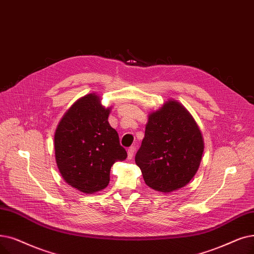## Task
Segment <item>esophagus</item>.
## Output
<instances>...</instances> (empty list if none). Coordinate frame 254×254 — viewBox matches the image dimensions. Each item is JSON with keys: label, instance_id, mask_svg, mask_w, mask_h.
Instances as JSON below:
<instances>
[{"label": "esophagus", "instance_id": "1", "mask_svg": "<svg viewBox=\"0 0 254 254\" xmlns=\"http://www.w3.org/2000/svg\"><path fill=\"white\" fill-rule=\"evenodd\" d=\"M134 153H135V146H130L127 148V157L129 160L134 157Z\"/></svg>", "mask_w": 254, "mask_h": 254}]
</instances>
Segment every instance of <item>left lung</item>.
Returning a JSON list of instances; mask_svg holds the SVG:
<instances>
[{
	"mask_svg": "<svg viewBox=\"0 0 254 254\" xmlns=\"http://www.w3.org/2000/svg\"><path fill=\"white\" fill-rule=\"evenodd\" d=\"M203 147L200 129L190 113L180 103L168 101L149 115L135 161L149 188L169 193L193 179Z\"/></svg>",
	"mask_w": 254,
	"mask_h": 254,
	"instance_id": "obj_1",
	"label": "left lung"
}]
</instances>
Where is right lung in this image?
<instances>
[{
  "instance_id": "obj_1",
  "label": "right lung",
  "mask_w": 254,
  "mask_h": 254,
  "mask_svg": "<svg viewBox=\"0 0 254 254\" xmlns=\"http://www.w3.org/2000/svg\"><path fill=\"white\" fill-rule=\"evenodd\" d=\"M109 113L97 95H85L64 114L55 133V154L62 178L83 193L105 189L112 165L127 157L117 131L108 123Z\"/></svg>"
}]
</instances>
